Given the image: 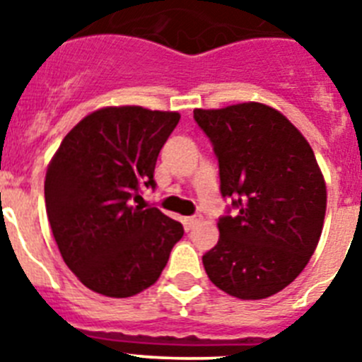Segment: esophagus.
Masks as SVG:
<instances>
[{
  "instance_id": "esophagus-1",
  "label": "esophagus",
  "mask_w": 362,
  "mask_h": 362,
  "mask_svg": "<svg viewBox=\"0 0 362 362\" xmlns=\"http://www.w3.org/2000/svg\"><path fill=\"white\" fill-rule=\"evenodd\" d=\"M199 221H201V216H190L185 219V226H187V230H192L197 223H199Z\"/></svg>"
}]
</instances>
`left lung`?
I'll use <instances>...</instances> for the list:
<instances>
[{
    "instance_id": "left-lung-1",
    "label": "left lung",
    "mask_w": 362,
    "mask_h": 362,
    "mask_svg": "<svg viewBox=\"0 0 362 362\" xmlns=\"http://www.w3.org/2000/svg\"><path fill=\"white\" fill-rule=\"evenodd\" d=\"M194 119L214 146L221 196L235 209L219 217L204 270L239 299L274 296L305 270L321 238L326 185L312 146L263 103L196 108Z\"/></svg>"
}]
</instances>
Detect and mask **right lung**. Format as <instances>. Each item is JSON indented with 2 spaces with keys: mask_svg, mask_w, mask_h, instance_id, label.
Listing matches in <instances>:
<instances>
[{
  "mask_svg": "<svg viewBox=\"0 0 362 362\" xmlns=\"http://www.w3.org/2000/svg\"><path fill=\"white\" fill-rule=\"evenodd\" d=\"M177 112L107 107L65 136L45 177V204L66 267L86 288L130 297L152 286L168 263L183 225L161 210L134 206L156 188L159 150Z\"/></svg>",
  "mask_w": 362,
  "mask_h": 362,
  "instance_id": "add662e5",
  "label": "right lung"
}]
</instances>
